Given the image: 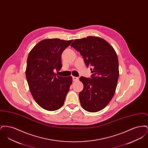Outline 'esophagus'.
<instances>
[{
    "label": "esophagus",
    "mask_w": 148,
    "mask_h": 148,
    "mask_svg": "<svg viewBox=\"0 0 148 148\" xmlns=\"http://www.w3.org/2000/svg\"><path fill=\"white\" fill-rule=\"evenodd\" d=\"M72 78H73V81H74V82H77V81H78V80H79V77H73Z\"/></svg>",
    "instance_id": "1"
}]
</instances>
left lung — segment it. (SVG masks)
Masks as SVG:
<instances>
[{
	"label": "left lung",
	"mask_w": 148,
	"mask_h": 148,
	"mask_svg": "<svg viewBox=\"0 0 148 148\" xmlns=\"http://www.w3.org/2000/svg\"><path fill=\"white\" fill-rule=\"evenodd\" d=\"M83 56L87 67L92 66L91 78L81 77L84 88L79 94L83 108L89 112L104 109L113 97L119 75L118 56L106 40L89 36L74 40L71 44Z\"/></svg>",
	"instance_id": "obj_1"
}]
</instances>
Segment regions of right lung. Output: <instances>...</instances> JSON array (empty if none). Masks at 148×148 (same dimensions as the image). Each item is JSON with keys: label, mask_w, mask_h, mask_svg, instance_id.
<instances>
[{"label": "right lung", "mask_w": 148, "mask_h": 148, "mask_svg": "<svg viewBox=\"0 0 148 148\" xmlns=\"http://www.w3.org/2000/svg\"><path fill=\"white\" fill-rule=\"evenodd\" d=\"M73 40L44 39L32 49L27 59L26 77L36 103L48 111L63 106L72 83V77L56 76L54 71L62 67V54Z\"/></svg>", "instance_id": "add662e5"}]
</instances>
